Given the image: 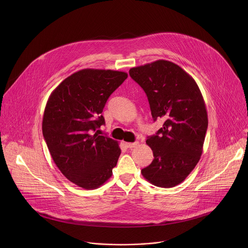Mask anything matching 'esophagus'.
Wrapping results in <instances>:
<instances>
[{
  "instance_id": "obj_1",
  "label": "esophagus",
  "mask_w": 248,
  "mask_h": 248,
  "mask_svg": "<svg viewBox=\"0 0 248 248\" xmlns=\"http://www.w3.org/2000/svg\"><path fill=\"white\" fill-rule=\"evenodd\" d=\"M138 144H139V142L126 143V147H127V148H130V149H132V148H135V147H137V146H138Z\"/></svg>"
}]
</instances>
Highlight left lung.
<instances>
[{"label":"left lung","instance_id":"obj_1","mask_svg":"<svg viewBox=\"0 0 248 248\" xmlns=\"http://www.w3.org/2000/svg\"><path fill=\"white\" fill-rule=\"evenodd\" d=\"M129 73L144 90L154 120H164L146 140L154 159L142 176L155 186L174 187L188 177L202 154L208 127L202 94L196 81L170 61L157 60Z\"/></svg>","mask_w":248,"mask_h":248}]
</instances>
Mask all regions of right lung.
Listing matches in <instances>:
<instances>
[{"mask_svg": "<svg viewBox=\"0 0 248 248\" xmlns=\"http://www.w3.org/2000/svg\"><path fill=\"white\" fill-rule=\"evenodd\" d=\"M124 71L85 69L72 73L51 93L42 130L61 173L84 189H95L112 175L121 150L99 136L101 114L109 95L125 81Z\"/></svg>", "mask_w": 248, "mask_h": 248, "instance_id": "obj_1", "label": "right lung"}]
</instances>
